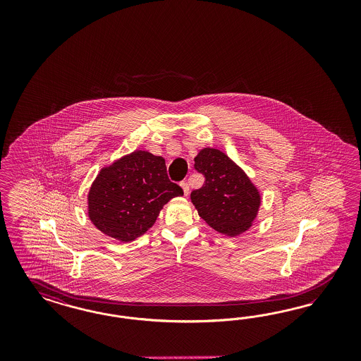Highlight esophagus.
I'll list each match as a JSON object with an SVG mask.
<instances>
[{"label":"esophagus","instance_id":"1","mask_svg":"<svg viewBox=\"0 0 361 361\" xmlns=\"http://www.w3.org/2000/svg\"><path fill=\"white\" fill-rule=\"evenodd\" d=\"M180 185H181V188H183V190H184V195H185V196H188V195H189V184H188L186 181H183V183L180 184Z\"/></svg>","mask_w":361,"mask_h":361}]
</instances>
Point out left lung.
<instances>
[{
  "label": "left lung",
  "mask_w": 361,
  "mask_h": 361,
  "mask_svg": "<svg viewBox=\"0 0 361 361\" xmlns=\"http://www.w3.org/2000/svg\"><path fill=\"white\" fill-rule=\"evenodd\" d=\"M195 168L205 176V184L190 193L198 216L229 237L250 229L262 198L245 171L226 153L210 147L198 152Z\"/></svg>",
  "instance_id": "left-lung-1"
}]
</instances>
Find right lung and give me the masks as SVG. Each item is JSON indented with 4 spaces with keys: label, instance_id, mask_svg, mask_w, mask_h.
Segmentation results:
<instances>
[{
    "label": "right lung",
    "instance_id": "1",
    "mask_svg": "<svg viewBox=\"0 0 361 361\" xmlns=\"http://www.w3.org/2000/svg\"><path fill=\"white\" fill-rule=\"evenodd\" d=\"M183 195L161 156L133 151L100 169L88 190V219L111 238L131 242L152 228L168 201Z\"/></svg>",
    "mask_w": 361,
    "mask_h": 361
}]
</instances>
